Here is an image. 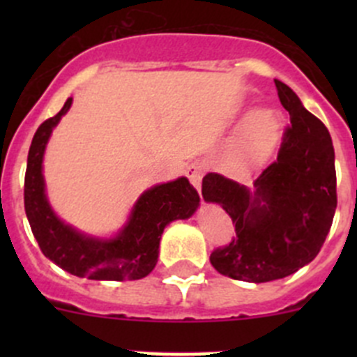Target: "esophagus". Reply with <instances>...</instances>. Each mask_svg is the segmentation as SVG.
Segmentation results:
<instances>
[{
  "mask_svg": "<svg viewBox=\"0 0 357 357\" xmlns=\"http://www.w3.org/2000/svg\"><path fill=\"white\" fill-rule=\"evenodd\" d=\"M185 174H186V178L190 179V183H192V185L200 192L202 178H204V174H205L204 164H200V162H192V164L186 167Z\"/></svg>",
  "mask_w": 357,
  "mask_h": 357,
  "instance_id": "34e87169",
  "label": "esophagus"
}]
</instances>
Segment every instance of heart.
<instances>
[{
	"instance_id": "1",
	"label": "heart",
	"mask_w": 357,
	"mask_h": 357,
	"mask_svg": "<svg viewBox=\"0 0 357 357\" xmlns=\"http://www.w3.org/2000/svg\"><path fill=\"white\" fill-rule=\"evenodd\" d=\"M282 136V121L273 110L250 114L226 149L225 160L235 174H248L275 152Z\"/></svg>"
}]
</instances>
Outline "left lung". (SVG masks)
<instances>
[{
  "label": "left lung",
  "instance_id": "obj_1",
  "mask_svg": "<svg viewBox=\"0 0 357 357\" xmlns=\"http://www.w3.org/2000/svg\"><path fill=\"white\" fill-rule=\"evenodd\" d=\"M290 114L278 158L255 179V192L208 172L205 202L221 205L236 236L211 254L215 271L233 280L264 283L285 278L318 255L337 208L335 152L328 129L304 109L298 96L275 79Z\"/></svg>",
  "mask_w": 357,
  "mask_h": 357
}]
</instances>
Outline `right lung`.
Instances as JSON below:
<instances>
[{
    "label": "right lung",
    "instance_id": "obj_1",
    "mask_svg": "<svg viewBox=\"0 0 357 357\" xmlns=\"http://www.w3.org/2000/svg\"><path fill=\"white\" fill-rule=\"evenodd\" d=\"M70 105L68 98L59 114L39 126L29 149L24 205L32 235L50 261L79 278L110 282L145 278L157 264L164 228L176 219H188L199 207V193L186 178L146 190L132 207L124 229L110 240L91 238L60 221L46 199L43 155L53 128Z\"/></svg>",
    "mask_w": 357,
    "mask_h": 357
}]
</instances>
